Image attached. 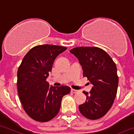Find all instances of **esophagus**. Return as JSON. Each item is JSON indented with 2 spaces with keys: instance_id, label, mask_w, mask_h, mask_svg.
<instances>
[{
  "instance_id": "obj_1",
  "label": "esophagus",
  "mask_w": 134,
  "mask_h": 134,
  "mask_svg": "<svg viewBox=\"0 0 134 134\" xmlns=\"http://www.w3.org/2000/svg\"><path fill=\"white\" fill-rule=\"evenodd\" d=\"M71 92L73 93V94H76V93L78 92V90H74V89H71Z\"/></svg>"
}]
</instances>
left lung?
Masks as SVG:
<instances>
[{"mask_svg":"<svg viewBox=\"0 0 134 134\" xmlns=\"http://www.w3.org/2000/svg\"><path fill=\"white\" fill-rule=\"evenodd\" d=\"M70 52L78 58L83 76L93 85L89 94L83 92L86 100L79 105L80 111L90 120L100 118L111 108L117 94L116 64L107 52L98 47H76Z\"/></svg>","mask_w":134,"mask_h":134,"instance_id":"left-lung-1","label":"left lung"}]
</instances>
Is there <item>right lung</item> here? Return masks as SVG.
Listing matches in <instances>:
<instances>
[{
  "label": "right lung",
  "instance_id": "1",
  "mask_svg": "<svg viewBox=\"0 0 134 134\" xmlns=\"http://www.w3.org/2000/svg\"><path fill=\"white\" fill-rule=\"evenodd\" d=\"M66 49L50 44L34 46L18 68V96L24 111L36 121L45 122L54 118L60 110L63 96L70 92L66 86H50L46 82L55 58Z\"/></svg>",
  "mask_w": 134,
  "mask_h": 134
}]
</instances>
